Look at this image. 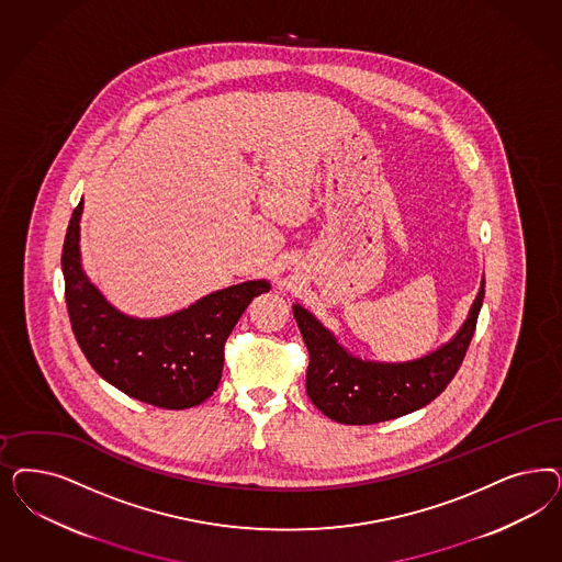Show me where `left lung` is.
Returning a JSON list of instances; mask_svg holds the SVG:
<instances>
[{
    "label": "left lung",
    "instance_id": "8db88e82",
    "mask_svg": "<svg viewBox=\"0 0 562 562\" xmlns=\"http://www.w3.org/2000/svg\"><path fill=\"white\" fill-rule=\"evenodd\" d=\"M482 302L484 288L453 341L403 363L363 362L349 356L308 310L295 304L293 316L310 353L308 397L326 417L349 426L379 424L428 405L449 386L463 362Z\"/></svg>",
    "mask_w": 562,
    "mask_h": 562
}]
</instances>
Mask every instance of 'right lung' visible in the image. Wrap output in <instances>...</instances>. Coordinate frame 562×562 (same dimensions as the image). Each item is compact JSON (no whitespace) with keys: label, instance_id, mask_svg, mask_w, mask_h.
I'll list each match as a JSON object with an SVG mask.
<instances>
[{"label":"right lung","instance_id":"add662e5","mask_svg":"<svg viewBox=\"0 0 562 562\" xmlns=\"http://www.w3.org/2000/svg\"><path fill=\"white\" fill-rule=\"evenodd\" d=\"M82 200L74 209L61 271L74 337L94 372L130 397L164 409L200 405L217 391L223 347L239 316L267 281H246L215 291L190 308L138 321L109 306L80 267Z\"/></svg>","mask_w":562,"mask_h":562}]
</instances>
